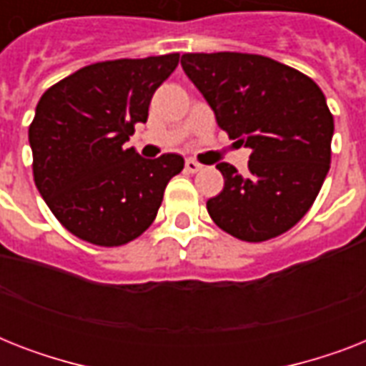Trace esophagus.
Wrapping results in <instances>:
<instances>
[{
    "label": "esophagus",
    "mask_w": 366,
    "mask_h": 366,
    "mask_svg": "<svg viewBox=\"0 0 366 366\" xmlns=\"http://www.w3.org/2000/svg\"><path fill=\"white\" fill-rule=\"evenodd\" d=\"M184 169H186V172H192V174H194V172L201 171V169H203V165L194 159H186V163H184Z\"/></svg>",
    "instance_id": "obj_1"
}]
</instances>
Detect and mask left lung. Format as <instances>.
I'll use <instances>...</instances> for the list:
<instances>
[{
    "instance_id": "obj_1",
    "label": "left lung",
    "mask_w": 366,
    "mask_h": 366,
    "mask_svg": "<svg viewBox=\"0 0 366 366\" xmlns=\"http://www.w3.org/2000/svg\"><path fill=\"white\" fill-rule=\"evenodd\" d=\"M186 76L220 129L250 148L249 171L218 163L224 189L207 201L218 228L260 243L300 220L330 167L335 119L317 83L277 60L247 53H188Z\"/></svg>"
}]
</instances>
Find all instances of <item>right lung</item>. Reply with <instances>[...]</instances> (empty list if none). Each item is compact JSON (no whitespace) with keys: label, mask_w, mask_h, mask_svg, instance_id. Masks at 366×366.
<instances>
[{"label":"right lung","mask_w":366,"mask_h":366,"mask_svg":"<svg viewBox=\"0 0 366 366\" xmlns=\"http://www.w3.org/2000/svg\"><path fill=\"white\" fill-rule=\"evenodd\" d=\"M180 54L119 59L85 66L47 89L28 131L34 180L70 234L100 247H119L149 228L182 155L144 159L125 148L148 119L155 89Z\"/></svg>","instance_id":"obj_1"}]
</instances>
